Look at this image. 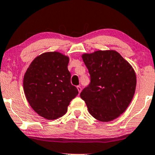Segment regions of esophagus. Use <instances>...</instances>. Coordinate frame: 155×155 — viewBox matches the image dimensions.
I'll use <instances>...</instances> for the list:
<instances>
[{"label":"esophagus","instance_id":"34e87169","mask_svg":"<svg viewBox=\"0 0 155 155\" xmlns=\"http://www.w3.org/2000/svg\"><path fill=\"white\" fill-rule=\"evenodd\" d=\"M77 88H78V92H79V93H81V91H82L81 86H80V85H78V86H77Z\"/></svg>","mask_w":155,"mask_h":155}]
</instances>
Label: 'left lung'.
<instances>
[{"instance_id":"left-lung-1","label":"left lung","mask_w":155,"mask_h":155,"mask_svg":"<svg viewBox=\"0 0 155 155\" xmlns=\"http://www.w3.org/2000/svg\"><path fill=\"white\" fill-rule=\"evenodd\" d=\"M83 62L91 83L81 93L91 116L101 121H112L130 104L137 85L132 67L114 50L85 54Z\"/></svg>"}]
</instances>
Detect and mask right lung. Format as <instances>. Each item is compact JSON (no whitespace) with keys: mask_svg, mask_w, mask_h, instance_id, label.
<instances>
[{"mask_svg":"<svg viewBox=\"0 0 155 155\" xmlns=\"http://www.w3.org/2000/svg\"><path fill=\"white\" fill-rule=\"evenodd\" d=\"M69 57L57 51L36 57L24 77V90L31 108L39 116L57 119L66 114L70 101L78 94L70 83Z\"/></svg>","mask_w":155,"mask_h":155,"instance_id":"obj_1","label":"right lung"}]
</instances>
